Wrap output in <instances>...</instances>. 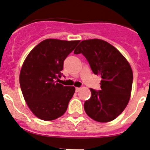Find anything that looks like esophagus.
I'll use <instances>...</instances> for the list:
<instances>
[{
	"label": "esophagus",
	"mask_w": 150,
	"mask_h": 150,
	"mask_svg": "<svg viewBox=\"0 0 150 150\" xmlns=\"http://www.w3.org/2000/svg\"><path fill=\"white\" fill-rule=\"evenodd\" d=\"M80 89H81V88H78V87H76V88H75V92H77V93L79 92Z\"/></svg>",
	"instance_id": "34e87169"
}]
</instances>
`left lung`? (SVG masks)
<instances>
[{
  "label": "left lung",
  "mask_w": 150,
  "mask_h": 150,
  "mask_svg": "<svg viewBox=\"0 0 150 150\" xmlns=\"http://www.w3.org/2000/svg\"><path fill=\"white\" fill-rule=\"evenodd\" d=\"M74 54H83L93 72L102 78L100 90L91 88V97L84 103L86 113L98 122L115 119L130 98L133 82L130 64L119 50L101 39L82 41Z\"/></svg>",
  "instance_id": "1"
}]
</instances>
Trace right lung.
<instances>
[{"label": "right lung", "instance_id": "right-lung-1", "mask_svg": "<svg viewBox=\"0 0 150 150\" xmlns=\"http://www.w3.org/2000/svg\"><path fill=\"white\" fill-rule=\"evenodd\" d=\"M80 41L49 39L37 45L25 59L20 72L23 98L39 119L52 121L67 110L75 88L58 83L64 59Z\"/></svg>", "mask_w": 150, "mask_h": 150}]
</instances>
